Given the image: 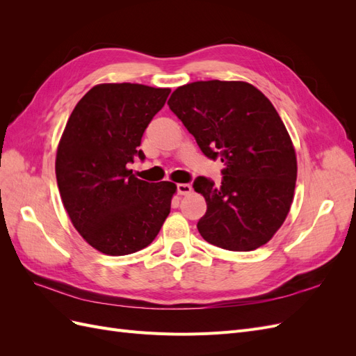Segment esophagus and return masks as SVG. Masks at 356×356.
Instances as JSON below:
<instances>
[{
    "label": "esophagus",
    "mask_w": 356,
    "mask_h": 356,
    "mask_svg": "<svg viewBox=\"0 0 356 356\" xmlns=\"http://www.w3.org/2000/svg\"><path fill=\"white\" fill-rule=\"evenodd\" d=\"M191 186L190 184H187V182H186V184H181V182H179V184H177V191H178V195H181V196H186V195H188V193H191Z\"/></svg>",
    "instance_id": "obj_1"
}]
</instances>
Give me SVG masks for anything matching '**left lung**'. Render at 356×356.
Instances as JSON below:
<instances>
[{"label": "left lung", "mask_w": 356, "mask_h": 356, "mask_svg": "<svg viewBox=\"0 0 356 356\" xmlns=\"http://www.w3.org/2000/svg\"><path fill=\"white\" fill-rule=\"evenodd\" d=\"M170 111L195 136L202 153L224 163L217 186L197 177L207 200L202 238L222 250L252 251L267 243L293 203L297 160L272 102L245 81H196L178 88Z\"/></svg>", "instance_id": "obj_1"}]
</instances>
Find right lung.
Returning <instances> with one entry per match:
<instances>
[{"instance_id":"right-lung-1","label":"right lung","mask_w":356,"mask_h":356,"mask_svg":"<svg viewBox=\"0 0 356 356\" xmlns=\"http://www.w3.org/2000/svg\"><path fill=\"white\" fill-rule=\"evenodd\" d=\"M170 89L99 84L75 105L60 138L56 179L74 227L106 255L148 246L170 212L177 186L148 182L127 169L145 159L141 138Z\"/></svg>"}]
</instances>
